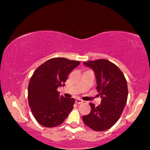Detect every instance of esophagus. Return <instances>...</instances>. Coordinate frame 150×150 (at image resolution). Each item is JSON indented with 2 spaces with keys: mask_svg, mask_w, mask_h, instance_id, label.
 <instances>
[{
  "mask_svg": "<svg viewBox=\"0 0 150 150\" xmlns=\"http://www.w3.org/2000/svg\"><path fill=\"white\" fill-rule=\"evenodd\" d=\"M84 102L83 100H81V99H79V98H77L76 100V103L77 104H81L83 103Z\"/></svg>",
  "mask_w": 150,
  "mask_h": 150,
  "instance_id": "1",
  "label": "esophagus"
}]
</instances>
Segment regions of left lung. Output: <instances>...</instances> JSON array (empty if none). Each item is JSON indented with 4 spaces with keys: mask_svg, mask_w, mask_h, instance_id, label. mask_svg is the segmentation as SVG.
I'll return each mask as SVG.
<instances>
[{
    "mask_svg": "<svg viewBox=\"0 0 150 150\" xmlns=\"http://www.w3.org/2000/svg\"><path fill=\"white\" fill-rule=\"evenodd\" d=\"M94 71L97 81V92L102 98L96 107L90 103L91 112L83 116L87 127L94 131H105L112 127L119 119L127 103V81L115 64L105 59L83 62Z\"/></svg>",
    "mask_w": 150,
    "mask_h": 150,
    "instance_id": "8db88e82",
    "label": "left lung"
}]
</instances>
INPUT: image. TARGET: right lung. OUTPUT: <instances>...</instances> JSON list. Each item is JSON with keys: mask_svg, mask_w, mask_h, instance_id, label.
Wrapping results in <instances>:
<instances>
[{"mask_svg": "<svg viewBox=\"0 0 150 150\" xmlns=\"http://www.w3.org/2000/svg\"><path fill=\"white\" fill-rule=\"evenodd\" d=\"M81 62L53 58L40 65L31 77L28 101L38 123L54 127L63 123L74 108L75 99L60 96L57 89L65 85L68 75Z\"/></svg>", "mask_w": 150, "mask_h": 150, "instance_id": "obj_1", "label": "right lung"}]
</instances>
